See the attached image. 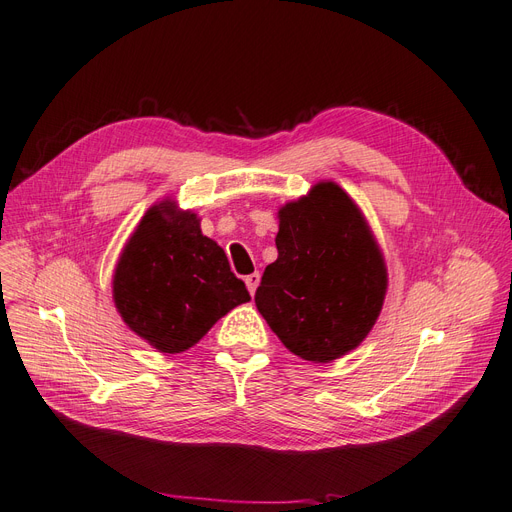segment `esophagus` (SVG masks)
<instances>
[{
  "mask_svg": "<svg viewBox=\"0 0 512 512\" xmlns=\"http://www.w3.org/2000/svg\"><path fill=\"white\" fill-rule=\"evenodd\" d=\"M259 280H261L259 272H253V274H249L247 278H244V282H247V288H249V293H251V295H255L257 286H259Z\"/></svg>",
  "mask_w": 512,
  "mask_h": 512,
  "instance_id": "1",
  "label": "esophagus"
}]
</instances>
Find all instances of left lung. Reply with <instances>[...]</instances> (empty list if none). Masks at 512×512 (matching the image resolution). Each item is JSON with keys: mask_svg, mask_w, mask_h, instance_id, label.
<instances>
[{"mask_svg": "<svg viewBox=\"0 0 512 512\" xmlns=\"http://www.w3.org/2000/svg\"><path fill=\"white\" fill-rule=\"evenodd\" d=\"M278 215V259L265 268L255 305L288 351L332 362L358 347L381 314L383 255L360 209L332 182Z\"/></svg>", "mask_w": 512, "mask_h": 512, "instance_id": "8db88e82", "label": "left lung"}]
</instances>
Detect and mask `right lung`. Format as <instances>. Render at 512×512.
Instances as JSON below:
<instances>
[{"mask_svg": "<svg viewBox=\"0 0 512 512\" xmlns=\"http://www.w3.org/2000/svg\"><path fill=\"white\" fill-rule=\"evenodd\" d=\"M113 293L125 324L163 353L190 349L221 316L251 301L196 215L167 203L148 209L125 244Z\"/></svg>", "mask_w": 512, "mask_h": 512, "instance_id": "obj_1", "label": "right lung"}]
</instances>
